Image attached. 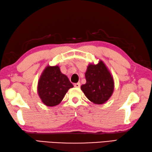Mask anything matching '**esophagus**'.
<instances>
[{
	"instance_id": "1",
	"label": "esophagus",
	"mask_w": 152,
	"mask_h": 152,
	"mask_svg": "<svg viewBox=\"0 0 152 152\" xmlns=\"http://www.w3.org/2000/svg\"><path fill=\"white\" fill-rule=\"evenodd\" d=\"M74 86H75V87H76V88H79L80 86V83H75V84H74Z\"/></svg>"
}]
</instances>
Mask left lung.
I'll use <instances>...</instances> for the list:
<instances>
[{
  "instance_id": "left-lung-1",
  "label": "left lung",
  "mask_w": 152,
  "mask_h": 152,
  "mask_svg": "<svg viewBox=\"0 0 152 152\" xmlns=\"http://www.w3.org/2000/svg\"><path fill=\"white\" fill-rule=\"evenodd\" d=\"M85 78L86 84L80 88L90 101L102 104L110 98L114 88L113 79L102 61L96 65H89Z\"/></svg>"
}]
</instances>
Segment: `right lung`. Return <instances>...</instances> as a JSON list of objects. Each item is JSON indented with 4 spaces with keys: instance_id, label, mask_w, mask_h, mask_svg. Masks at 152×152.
Returning <instances> with one entry per match:
<instances>
[{
    "instance_id": "add662e5",
    "label": "right lung",
    "mask_w": 152,
    "mask_h": 152,
    "mask_svg": "<svg viewBox=\"0 0 152 152\" xmlns=\"http://www.w3.org/2000/svg\"><path fill=\"white\" fill-rule=\"evenodd\" d=\"M73 85L58 66H48L43 72L38 83V93L46 106H54L63 100Z\"/></svg>"
}]
</instances>
